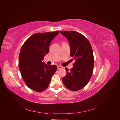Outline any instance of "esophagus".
I'll use <instances>...</instances> for the list:
<instances>
[{
	"instance_id": "1",
	"label": "esophagus",
	"mask_w": 120,
	"mask_h": 120,
	"mask_svg": "<svg viewBox=\"0 0 120 120\" xmlns=\"http://www.w3.org/2000/svg\"><path fill=\"white\" fill-rule=\"evenodd\" d=\"M57 69L58 70H60V69H62V68H63L61 67V66H57Z\"/></svg>"
}]
</instances>
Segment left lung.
Here are the masks:
<instances>
[{
	"label": "left lung",
	"instance_id": "left-lung-1",
	"mask_svg": "<svg viewBox=\"0 0 120 120\" xmlns=\"http://www.w3.org/2000/svg\"><path fill=\"white\" fill-rule=\"evenodd\" d=\"M68 40L70 55L75 60L73 68H66L67 75L63 82L67 88L77 91L85 87L91 78L94 66L92 46L87 38L75 31H60Z\"/></svg>",
	"mask_w": 120,
	"mask_h": 120
}]
</instances>
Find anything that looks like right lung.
Here are the masks:
<instances>
[{
    "label": "right lung",
    "mask_w": 120,
    "mask_h": 120,
    "mask_svg": "<svg viewBox=\"0 0 120 120\" xmlns=\"http://www.w3.org/2000/svg\"><path fill=\"white\" fill-rule=\"evenodd\" d=\"M59 31L36 33L30 36L21 49L19 66L24 82L29 88L41 92L48 88L52 77L57 70L55 65L43 61L49 52V46Z\"/></svg>",
    "instance_id": "obj_1"
}]
</instances>
